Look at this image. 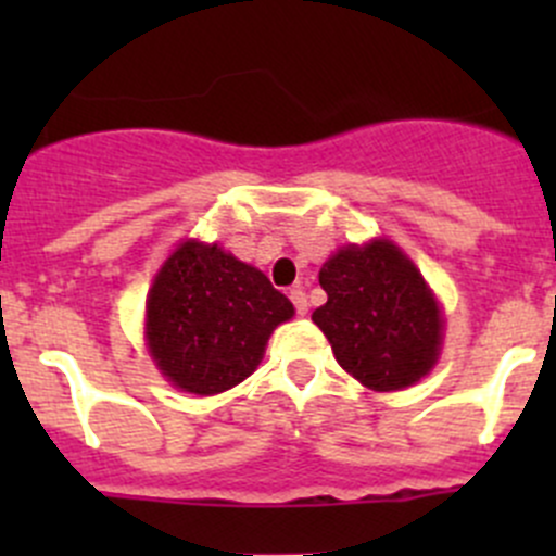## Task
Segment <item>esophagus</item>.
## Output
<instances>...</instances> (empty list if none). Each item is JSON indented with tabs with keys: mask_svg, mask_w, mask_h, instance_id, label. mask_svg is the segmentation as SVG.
I'll return each mask as SVG.
<instances>
[{
	"mask_svg": "<svg viewBox=\"0 0 556 556\" xmlns=\"http://www.w3.org/2000/svg\"><path fill=\"white\" fill-rule=\"evenodd\" d=\"M290 301H293L295 312H299L301 317H304V314L309 312V301H306V293H304V290H301V288L290 290Z\"/></svg>",
	"mask_w": 556,
	"mask_h": 556,
	"instance_id": "obj_1",
	"label": "esophagus"
}]
</instances>
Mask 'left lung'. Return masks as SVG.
Here are the masks:
<instances>
[{"instance_id": "obj_1", "label": "left lung", "mask_w": 556, "mask_h": 556, "mask_svg": "<svg viewBox=\"0 0 556 556\" xmlns=\"http://www.w3.org/2000/svg\"><path fill=\"white\" fill-rule=\"evenodd\" d=\"M328 293L312 319L346 374L371 390L419 382L441 344V312L414 263L390 242L344 247L319 268Z\"/></svg>"}]
</instances>
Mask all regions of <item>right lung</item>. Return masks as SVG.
I'll list each match as a JSON object with an SVG mask.
<instances>
[{
	"label": "right lung",
	"instance_id": "1",
	"mask_svg": "<svg viewBox=\"0 0 556 556\" xmlns=\"http://www.w3.org/2000/svg\"><path fill=\"white\" fill-rule=\"evenodd\" d=\"M293 304L257 268L217 244L185 242L148 295V341L179 390L217 395L250 377Z\"/></svg>",
	"mask_w": 556,
	"mask_h": 556
}]
</instances>
